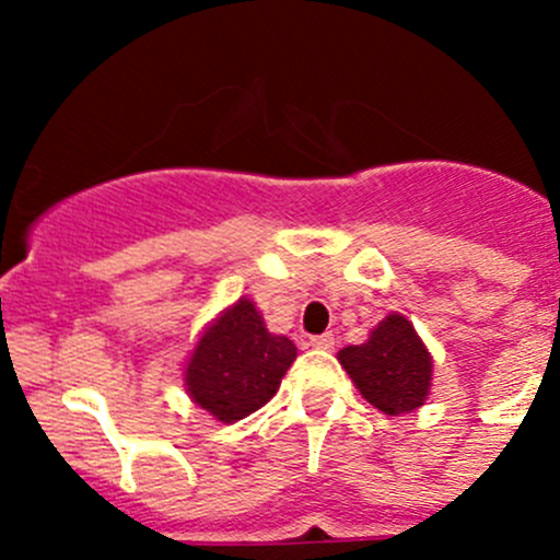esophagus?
Returning a JSON list of instances; mask_svg holds the SVG:
<instances>
[{
  "label": "esophagus",
  "mask_w": 560,
  "mask_h": 560,
  "mask_svg": "<svg viewBox=\"0 0 560 560\" xmlns=\"http://www.w3.org/2000/svg\"><path fill=\"white\" fill-rule=\"evenodd\" d=\"M312 347L314 349H332L336 347V338H332V332H322V336L312 338Z\"/></svg>",
  "instance_id": "1"
}]
</instances>
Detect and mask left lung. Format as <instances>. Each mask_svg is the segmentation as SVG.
<instances>
[{
  "instance_id": "obj_1",
  "label": "left lung",
  "mask_w": 560,
  "mask_h": 560,
  "mask_svg": "<svg viewBox=\"0 0 560 560\" xmlns=\"http://www.w3.org/2000/svg\"><path fill=\"white\" fill-rule=\"evenodd\" d=\"M338 363L360 395L389 417L415 411L431 393V352L404 314L385 316L360 347H343Z\"/></svg>"
}]
</instances>
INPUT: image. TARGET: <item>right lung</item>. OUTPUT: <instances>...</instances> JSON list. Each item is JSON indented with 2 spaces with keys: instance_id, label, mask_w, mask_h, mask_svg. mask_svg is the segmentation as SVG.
Masks as SVG:
<instances>
[{
  "instance_id": "1",
  "label": "right lung",
  "mask_w": 560,
  "mask_h": 560,
  "mask_svg": "<svg viewBox=\"0 0 560 560\" xmlns=\"http://www.w3.org/2000/svg\"><path fill=\"white\" fill-rule=\"evenodd\" d=\"M298 358L287 336H273L248 298L224 308L202 330L184 369L186 393L219 422H235L268 404Z\"/></svg>"
}]
</instances>
